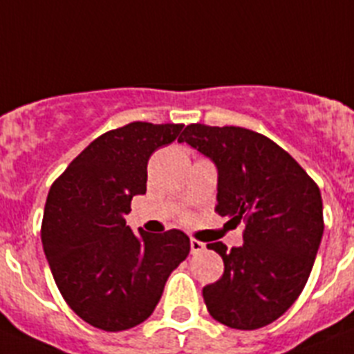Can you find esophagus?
I'll list each match as a JSON object with an SVG mask.
<instances>
[{
  "label": "esophagus",
  "instance_id": "esophagus-1",
  "mask_svg": "<svg viewBox=\"0 0 354 354\" xmlns=\"http://www.w3.org/2000/svg\"><path fill=\"white\" fill-rule=\"evenodd\" d=\"M201 251H205V244L199 241H196V239H190V253L199 254Z\"/></svg>",
  "mask_w": 354,
  "mask_h": 354
}]
</instances>
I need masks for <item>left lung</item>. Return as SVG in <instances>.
<instances>
[{
  "instance_id": "left-lung-1",
  "label": "left lung",
  "mask_w": 354,
  "mask_h": 354,
  "mask_svg": "<svg viewBox=\"0 0 354 354\" xmlns=\"http://www.w3.org/2000/svg\"><path fill=\"white\" fill-rule=\"evenodd\" d=\"M187 142L217 167L215 212L244 219V244L223 257L224 272L203 288L208 312L235 330H258L281 317L312 272L324 232L317 183L266 135L241 126L189 124Z\"/></svg>"
}]
</instances>
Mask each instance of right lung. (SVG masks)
<instances>
[{
	"mask_svg": "<svg viewBox=\"0 0 354 354\" xmlns=\"http://www.w3.org/2000/svg\"><path fill=\"white\" fill-rule=\"evenodd\" d=\"M183 124L135 121L92 140L49 189L42 248L71 310L103 331L130 330L158 305L190 251L180 230L131 232L124 215L146 194L147 160Z\"/></svg>",
	"mask_w": 354,
	"mask_h": 354,
	"instance_id": "obj_1",
	"label": "right lung"
}]
</instances>
